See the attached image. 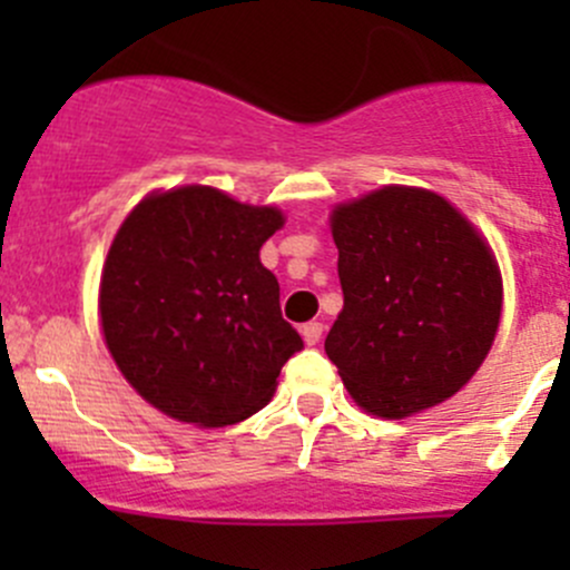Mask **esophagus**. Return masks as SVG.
I'll use <instances>...</instances> for the list:
<instances>
[{
    "mask_svg": "<svg viewBox=\"0 0 570 570\" xmlns=\"http://www.w3.org/2000/svg\"><path fill=\"white\" fill-rule=\"evenodd\" d=\"M303 338H306L308 347H314V344H320L322 338V322H306V325L301 327Z\"/></svg>",
    "mask_w": 570,
    "mask_h": 570,
    "instance_id": "1",
    "label": "esophagus"
}]
</instances>
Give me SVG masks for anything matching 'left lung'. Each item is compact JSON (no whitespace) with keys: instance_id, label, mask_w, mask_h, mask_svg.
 Returning <instances> with one entry per match:
<instances>
[{"instance_id":"1","label":"left lung","mask_w":570,"mask_h":570,"mask_svg":"<svg viewBox=\"0 0 570 570\" xmlns=\"http://www.w3.org/2000/svg\"><path fill=\"white\" fill-rule=\"evenodd\" d=\"M344 308L327 358L364 411L402 419L469 383L491 350L502 278L441 195L383 187L333 209Z\"/></svg>"}]
</instances>
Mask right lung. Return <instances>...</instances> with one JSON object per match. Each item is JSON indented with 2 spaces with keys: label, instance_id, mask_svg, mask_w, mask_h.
Here are the masks:
<instances>
[{
  "label": "right lung",
  "instance_id": "obj_1",
  "mask_svg": "<svg viewBox=\"0 0 570 570\" xmlns=\"http://www.w3.org/2000/svg\"><path fill=\"white\" fill-rule=\"evenodd\" d=\"M273 206L212 187L148 195L115 234L101 273V331L142 400L178 422L223 428L262 411L303 338L281 317L258 248Z\"/></svg>",
  "mask_w": 570,
  "mask_h": 570
}]
</instances>
